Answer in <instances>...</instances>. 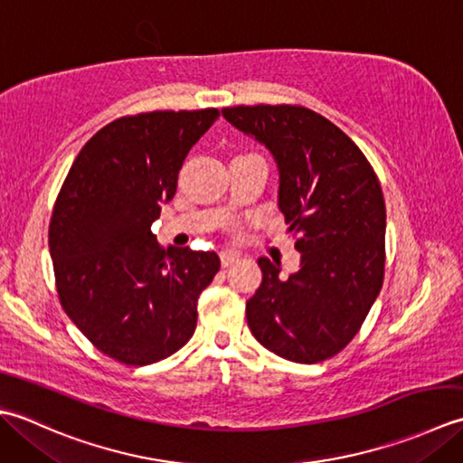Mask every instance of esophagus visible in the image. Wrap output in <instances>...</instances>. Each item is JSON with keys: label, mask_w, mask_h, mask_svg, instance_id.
<instances>
[{"label": "esophagus", "mask_w": 463, "mask_h": 463, "mask_svg": "<svg viewBox=\"0 0 463 463\" xmlns=\"http://www.w3.org/2000/svg\"><path fill=\"white\" fill-rule=\"evenodd\" d=\"M220 260H222V266H223V268H230V266H233V263L240 261V253L230 251V250H228V251H222Z\"/></svg>", "instance_id": "esophagus-1"}]
</instances>
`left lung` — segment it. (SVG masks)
I'll return each mask as SVG.
<instances>
[{
	"label": "left lung",
	"instance_id": "1",
	"mask_svg": "<svg viewBox=\"0 0 463 463\" xmlns=\"http://www.w3.org/2000/svg\"><path fill=\"white\" fill-rule=\"evenodd\" d=\"M266 146L279 169L278 205L301 253L288 279L268 258L245 304L253 337L279 357L317 364L360 332L385 268V203L362 149L319 113L301 106L222 109Z\"/></svg>",
	"mask_w": 463,
	"mask_h": 463
}]
</instances>
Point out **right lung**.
I'll use <instances>...</instances> for the list:
<instances>
[{
	"mask_svg": "<svg viewBox=\"0 0 463 463\" xmlns=\"http://www.w3.org/2000/svg\"><path fill=\"white\" fill-rule=\"evenodd\" d=\"M215 108L111 121L75 157L50 222L61 307L111 360L147 365L195 332L197 298L220 269L215 251L167 248L152 223L177 190L185 156Z\"/></svg>",
	"mask_w": 463,
	"mask_h": 463,
	"instance_id": "1",
	"label": "right lung"
}]
</instances>
